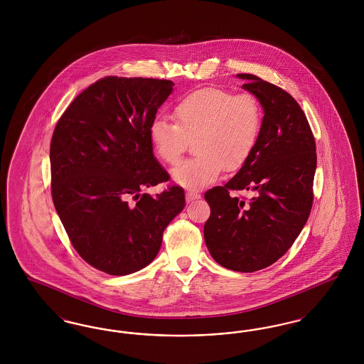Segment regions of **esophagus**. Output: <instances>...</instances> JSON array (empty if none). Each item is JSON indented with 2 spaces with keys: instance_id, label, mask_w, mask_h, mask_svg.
Listing matches in <instances>:
<instances>
[{
  "instance_id": "34e87169",
  "label": "esophagus",
  "mask_w": 364,
  "mask_h": 364,
  "mask_svg": "<svg viewBox=\"0 0 364 364\" xmlns=\"http://www.w3.org/2000/svg\"><path fill=\"white\" fill-rule=\"evenodd\" d=\"M186 198H187V202H192V200H195V199H199V198H200V193L193 192V191H188V192L186 193Z\"/></svg>"
}]
</instances>
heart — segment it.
Returning <instances> with one entry per match:
<instances>
[{
    "label": "heart",
    "instance_id": "obj_1",
    "mask_svg": "<svg viewBox=\"0 0 364 364\" xmlns=\"http://www.w3.org/2000/svg\"><path fill=\"white\" fill-rule=\"evenodd\" d=\"M173 124L156 120L150 127L156 156L174 165L193 141L196 156L172 171L174 181L188 190L214 183L224 168L240 169L259 139L263 109L252 92L206 87L186 95L172 109Z\"/></svg>",
    "mask_w": 364,
    "mask_h": 364
}]
</instances>
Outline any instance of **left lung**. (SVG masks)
<instances>
[{"mask_svg":"<svg viewBox=\"0 0 364 364\" xmlns=\"http://www.w3.org/2000/svg\"><path fill=\"white\" fill-rule=\"evenodd\" d=\"M264 116L251 156L225 186L206 191L210 217L205 242L226 269L252 273L277 262L306 225L314 200L316 146L294 97L251 73H239ZM254 190L251 200L232 196Z\"/></svg>","mask_w":364,"mask_h":364,"instance_id":"8db88e82","label":"left lung"}]
</instances>
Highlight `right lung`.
Wrapping results in <instances>:
<instances>
[{
  "instance_id": "1",
  "label": "right lung",
  "mask_w": 364,
  "mask_h": 364,
  "mask_svg": "<svg viewBox=\"0 0 364 364\" xmlns=\"http://www.w3.org/2000/svg\"><path fill=\"white\" fill-rule=\"evenodd\" d=\"M165 79L106 76L80 92L50 141L52 198L70 244L106 274L125 276L156 258L165 228L186 206L153 156L150 127L172 92Z\"/></svg>"
}]
</instances>
